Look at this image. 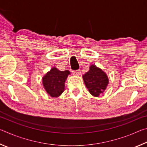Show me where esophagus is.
Instances as JSON below:
<instances>
[{"label":"esophagus","instance_id":"1","mask_svg":"<svg viewBox=\"0 0 147 147\" xmlns=\"http://www.w3.org/2000/svg\"><path fill=\"white\" fill-rule=\"evenodd\" d=\"M73 74H74V75H75V76H79L80 74V71H79V70L73 71Z\"/></svg>","mask_w":147,"mask_h":147}]
</instances>
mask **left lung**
<instances>
[{"label":"left lung","mask_w":147,"mask_h":147,"mask_svg":"<svg viewBox=\"0 0 147 147\" xmlns=\"http://www.w3.org/2000/svg\"><path fill=\"white\" fill-rule=\"evenodd\" d=\"M82 78L89 93L96 97L104 93L109 84L106 73L94 65H90L89 71L84 74Z\"/></svg>","instance_id":"1"}]
</instances>
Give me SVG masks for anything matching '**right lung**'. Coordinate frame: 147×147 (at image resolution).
I'll use <instances>...</instances> for the list:
<instances>
[{"instance_id": "right-lung-1", "label": "right lung", "mask_w": 147, "mask_h": 147, "mask_svg": "<svg viewBox=\"0 0 147 147\" xmlns=\"http://www.w3.org/2000/svg\"><path fill=\"white\" fill-rule=\"evenodd\" d=\"M71 74L69 71H59L53 67L45 74L42 78L43 86L47 93L52 97H58L65 90V82L68 75Z\"/></svg>"}]
</instances>
